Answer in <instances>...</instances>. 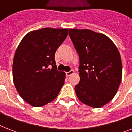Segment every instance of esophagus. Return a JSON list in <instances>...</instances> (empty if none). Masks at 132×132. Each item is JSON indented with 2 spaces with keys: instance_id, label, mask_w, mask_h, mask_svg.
Instances as JSON below:
<instances>
[{
  "instance_id": "34e87169",
  "label": "esophagus",
  "mask_w": 132,
  "mask_h": 132,
  "mask_svg": "<svg viewBox=\"0 0 132 132\" xmlns=\"http://www.w3.org/2000/svg\"><path fill=\"white\" fill-rule=\"evenodd\" d=\"M73 73H74V70H70V71H69V72H66V75L67 77H69V76H70L71 75L73 74Z\"/></svg>"
}]
</instances>
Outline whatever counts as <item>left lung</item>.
Returning a JSON list of instances; mask_svg holds the SVG:
<instances>
[{
	"mask_svg": "<svg viewBox=\"0 0 132 132\" xmlns=\"http://www.w3.org/2000/svg\"><path fill=\"white\" fill-rule=\"evenodd\" d=\"M79 57L80 81L75 87L79 100L98 108L110 101L122 79L119 50L104 34L89 29H69Z\"/></svg>",
	"mask_w": 132,
	"mask_h": 132,
	"instance_id": "obj_1",
	"label": "left lung"
}]
</instances>
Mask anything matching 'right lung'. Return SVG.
<instances>
[{"mask_svg": "<svg viewBox=\"0 0 132 132\" xmlns=\"http://www.w3.org/2000/svg\"><path fill=\"white\" fill-rule=\"evenodd\" d=\"M68 29L44 28L27 34L18 46L13 79L22 98L40 107L57 96L66 77L57 70L55 54L68 36Z\"/></svg>", "mask_w": 132, "mask_h": 132, "instance_id": "add662e5", "label": "right lung"}]
</instances>
